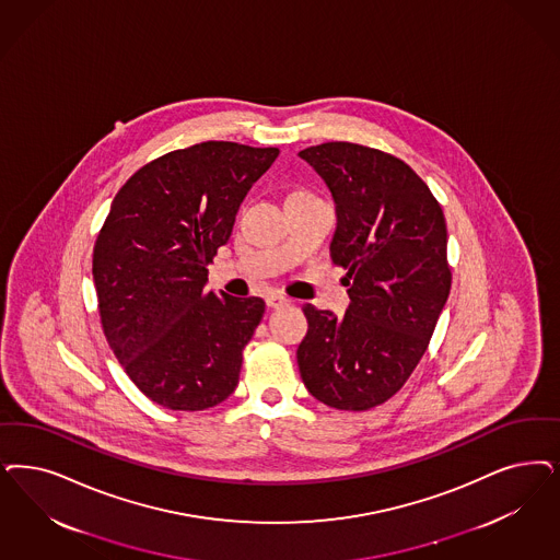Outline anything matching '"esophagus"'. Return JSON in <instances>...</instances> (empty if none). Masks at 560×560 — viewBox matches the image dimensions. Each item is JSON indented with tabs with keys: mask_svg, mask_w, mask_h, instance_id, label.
Masks as SVG:
<instances>
[{
	"mask_svg": "<svg viewBox=\"0 0 560 560\" xmlns=\"http://www.w3.org/2000/svg\"><path fill=\"white\" fill-rule=\"evenodd\" d=\"M288 304H290V300L285 295H281V293H270V295H267V306L269 308H283Z\"/></svg>",
	"mask_w": 560,
	"mask_h": 560,
	"instance_id": "1",
	"label": "esophagus"
}]
</instances>
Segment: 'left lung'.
<instances>
[{
	"instance_id": "8db88e82",
	"label": "left lung",
	"mask_w": 560,
	"mask_h": 560,
	"mask_svg": "<svg viewBox=\"0 0 560 560\" xmlns=\"http://www.w3.org/2000/svg\"><path fill=\"white\" fill-rule=\"evenodd\" d=\"M337 205L332 265L349 308L304 306L298 366L312 397L343 411L383 406L422 360L451 291L443 209L406 161L353 142L300 151Z\"/></svg>"
}]
</instances>
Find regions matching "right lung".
Masks as SVG:
<instances>
[{
    "label": "right lung",
    "instance_id": "obj_1",
    "mask_svg": "<svg viewBox=\"0 0 560 560\" xmlns=\"http://www.w3.org/2000/svg\"><path fill=\"white\" fill-rule=\"evenodd\" d=\"M279 149L209 140L140 167L116 194L93 250L101 327L156 406L225 401L265 302L212 293L207 267Z\"/></svg>",
    "mask_w": 560,
    "mask_h": 560
}]
</instances>
